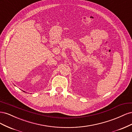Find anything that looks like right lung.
<instances>
[{
  "instance_id": "right-lung-1",
  "label": "right lung",
  "mask_w": 132,
  "mask_h": 132,
  "mask_svg": "<svg viewBox=\"0 0 132 132\" xmlns=\"http://www.w3.org/2000/svg\"><path fill=\"white\" fill-rule=\"evenodd\" d=\"M23 92H25V91H23Z\"/></svg>"
}]
</instances>
